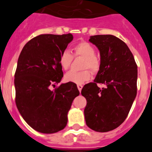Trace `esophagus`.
Masks as SVG:
<instances>
[{
	"mask_svg": "<svg viewBox=\"0 0 152 152\" xmlns=\"http://www.w3.org/2000/svg\"><path fill=\"white\" fill-rule=\"evenodd\" d=\"M77 87H78V90H79V92L81 93V91H82V87H83V86H82V85H78Z\"/></svg>",
	"mask_w": 152,
	"mask_h": 152,
	"instance_id": "esophagus-1",
	"label": "esophagus"
}]
</instances>
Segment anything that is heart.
<instances>
[{"label":"heart","instance_id":"heart-1","mask_svg":"<svg viewBox=\"0 0 152 152\" xmlns=\"http://www.w3.org/2000/svg\"><path fill=\"white\" fill-rule=\"evenodd\" d=\"M73 56L84 58L82 68L86 70L82 71L70 70L65 75L66 82H72L76 85H81L87 82L91 78V72L87 68L90 69L93 73H96L101 68V61L96 56V49L92 45L87 42H80L76 44L73 48ZM73 61V56L70 51L65 50L59 56V65L64 70L70 67Z\"/></svg>","mask_w":152,"mask_h":152}]
</instances>
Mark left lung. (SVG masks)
<instances>
[{
	"instance_id": "obj_1",
	"label": "left lung",
	"mask_w": 152,
	"mask_h": 152,
	"mask_svg": "<svg viewBox=\"0 0 152 152\" xmlns=\"http://www.w3.org/2000/svg\"><path fill=\"white\" fill-rule=\"evenodd\" d=\"M100 51L101 68L94 82L87 84L82 95L87 100L86 124L106 132L118 127L126 118L137 95V66L126 44L110 34L90 37ZM98 83L105 87L101 89Z\"/></svg>"
}]
</instances>
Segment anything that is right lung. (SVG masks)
<instances>
[{
	"instance_id": "right-lung-1",
	"label": "right lung",
	"mask_w": 152,
	"mask_h": 152,
	"mask_svg": "<svg viewBox=\"0 0 152 152\" xmlns=\"http://www.w3.org/2000/svg\"><path fill=\"white\" fill-rule=\"evenodd\" d=\"M73 39L71 34H40L24 45L18 58L15 102L23 118L39 132L51 134L63 129L72 102L79 95L72 82L50 89L63 77L59 56Z\"/></svg>"
}]
</instances>
